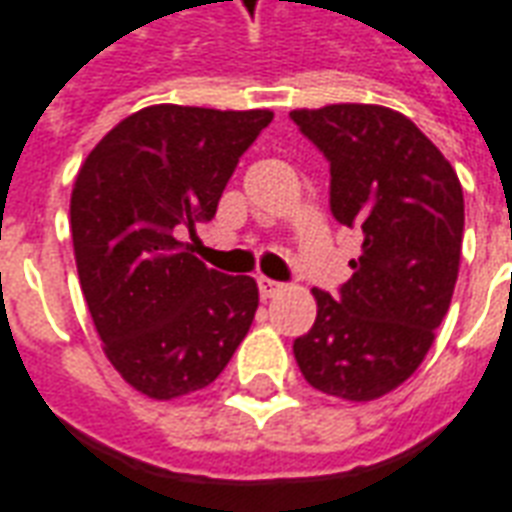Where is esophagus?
Here are the masks:
<instances>
[{
    "label": "esophagus",
    "instance_id": "1",
    "mask_svg": "<svg viewBox=\"0 0 512 512\" xmlns=\"http://www.w3.org/2000/svg\"><path fill=\"white\" fill-rule=\"evenodd\" d=\"M283 286L281 283H275L270 281V278H259V294H261V300H272L275 294L281 292Z\"/></svg>",
    "mask_w": 512,
    "mask_h": 512
}]
</instances>
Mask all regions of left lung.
<instances>
[{"instance_id":"1","label":"left lung","mask_w":512,"mask_h":512,"mask_svg":"<svg viewBox=\"0 0 512 512\" xmlns=\"http://www.w3.org/2000/svg\"><path fill=\"white\" fill-rule=\"evenodd\" d=\"M289 117L330 160V207L363 229L341 294L313 289L316 322L294 341L305 382L365 404L420 368L453 300L464 190L412 119L371 103L297 108Z\"/></svg>"}]
</instances>
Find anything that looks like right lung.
<instances>
[{
  "label": "right lung",
  "mask_w": 512,
  "mask_h": 512,
  "mask_svg": "<svg viewBox=\"0 0 512 512\" xmlns=\"http://www.w3.org/2000/svg\"><path fill=\"white\" fill-rule=\"evenodd\" d=\"M270 108L158 103L125 117L81 163L70 196L78 281L108 363L147 398L204 390L259 308L251 275L210 270L177 240L215 218Z\"/></svg>",
  "instance_id": "1"
}]
</instances>
